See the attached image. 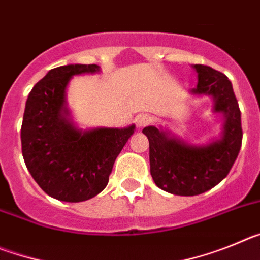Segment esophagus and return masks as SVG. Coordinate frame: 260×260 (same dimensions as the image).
<instances>
[{
    "instance_id": "34e87169",
    "label": "esophagus",
    "mask_w": 260,
    "mask_h": 260,
    "mask_svg": "<svg viewBox=\"0 0 260 260\" xmlns=\"http://www.w3.org/2000/svg\"><path fill=\"white\" fill-rule=\"evenodd\" d=\"M151 118L150 116H147V114H139V116L135 118V123H137V126L139 128L144 127V126H147L148 123H150Z\"/></svg>"
}]
</instances>
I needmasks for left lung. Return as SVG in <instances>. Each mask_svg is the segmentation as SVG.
Instances as JSON below:
<instances>
[{
  "mask_svg": "<svg viewBox=\"0 0 260 260\" xmlns=\"http://www.w3.org/2000/svg\"><path fill=\"white\" fill-rule=\"evenodd\" d=\"M192 69L198 74V84L189 92L212 99V112L222 116L219 137L211 138L207 143L194 144L167 128H143L150 142L151 176L156 186L182 197L203 194L221 182L233 167L242 143L241 112L231 80L210 66L192 65Z\"/></svg>",
  "mask_w": 260,
  "mask_h": 260,
  "instance_id": "obj_1",
  "label": "left lung"
}]
</instances>
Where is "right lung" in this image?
<instances>
[{
	"label": "right lung",
	"instance_id": "obj_1",
	"mask_svg": "<svg viewBox=\"0 0 260 260\" xmlns=\"http://www.w3.org/2000/svg\"><path fill=\"white\" fill-rule=\"evenodd\" d=\"M98 65L52 69L29 92L20 141L26 167L49 197L78 203L105 189L114 161L134 134L126 127L79 128L71 118L66 88L75 75L98 74Z\"/></svg>",
	"mask_w": 260,
	"mask_h": 260
}]
</instances>
